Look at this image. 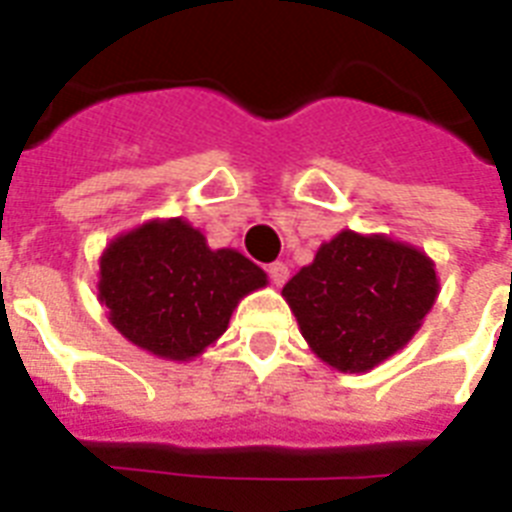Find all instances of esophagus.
Returning a JSON list of instances; mask_svg holds the SVG:
<instances>
[{
	"instance_id": "1",
	"label": "esophagus",
	"mask_w": 512,
	"mask_h": 512,
	"mask_svg": "<svg viewBox=\"0 0 512 512\" xmlns=\"http://www.w3.org/2000/svg\"><path fill=\"white\" fill-rule=\"evenodd\" d=\"M265 273H268V279H271L273 284L279 287V284H284V281H287L289 268H287V263H271L268 268H265Z\"/></svg>"
}]
</instances>
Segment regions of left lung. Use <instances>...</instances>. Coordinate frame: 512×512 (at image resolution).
<instances>
[{"mask_svg":"<svg viewBox=\"0 0 512 512\" xmlns=\"http://www.w3.org/2000/svg\"><path fill=\"white\" fill-rule=\"evenodd\" d=\"M436 295L420 249L353 231L324 244L284 287L308 345L340 372H366L404 348Z\"/></svg>","mask_w":512,"mask_h":512,"instance_id":"8db88e82","label":"left lung"}]
</instances>
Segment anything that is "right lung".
<instances>
[{
  "label": "right lung",
  "instance_id": "obj_1",
  "mask_svg": "<svg viewBox=\"0 0 512 512\" xmlns=\"http://www.w3.org/2000/svg\"><path fill=\"white\" fill-rule=\"evenodd\" d=\"M265 273L233 249H212L183 220L146 223L100 257V303L138 348L162 358L199 356L223 335L241 297Z\"/></svg>",
  "mask_w": 512,
  "mask_h": 512
}]
</instances>
